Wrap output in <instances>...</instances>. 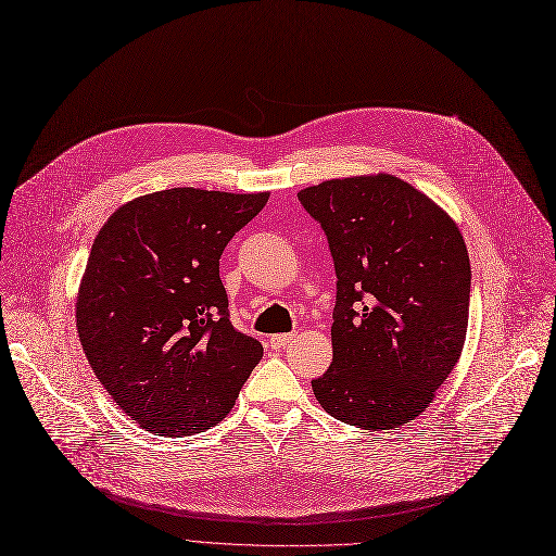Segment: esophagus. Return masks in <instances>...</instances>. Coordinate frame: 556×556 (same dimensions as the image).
<instances>
[{
	"instance_id": "esophagus-1",
	"label": "esophagus",
	"mask_w": 556,
	"mask_h": 556,
	"mask_svg": "<svg viewBox=\"0 0 556 556\" xmlns=\"http://www.w3.org/2000/svg\"><path fill=\"white\" fill-rule=\"evenodd\" d=\"M293 338H295V333H277V336H270V346H273V349H283Z\"/></svg>"
}]
</instances>
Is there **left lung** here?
Segmentation results:
<instances>
[{
  "mask_svg": "<svg viewBox=\"0 0 556 556\" xmlns=\"http://www.w3.org/2000/svg\"><path fill=\"white\" fill-rule=\"evenodd\" d=\"M336 266L333 361L311 381L325 410L356 428L419 417L459 361L471 263L451 216L394 175L327 180L298 193Z\"/></svg>",
  "mask_w": 556,
  "mask_h": 556,
  "instance_id": "obj_1",
  "label": "left lung"
}]
</instances>
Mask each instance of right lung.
Masks as SVG:
<instances>
[{
  "mask_svg": "<svg viewBox=\"0 0 556 556\" xmlns=\"http://www.w3.org/2000/svg\"><path fill=\"white\" fill-rule=\"evenodd\" d=\"M268 195L166 189L130 200L101 227L76 327L101 386L141 428L210 430L258 365L261 342L229 319L218 261Z\"/></svg>",
  "mask_w": 556,
  "mask_h": 556,
  "instance_id": "1",
  "label": "right lung"
}]
</instances>
